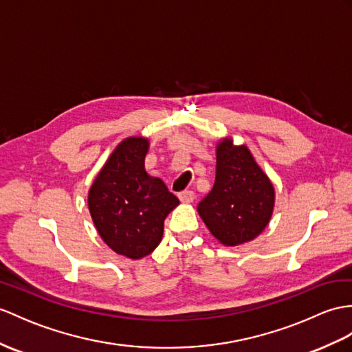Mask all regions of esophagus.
I'll return each mask as SVG.
<instances>
[{
	"label": "esophagus",
	"mask_w": 352,
	"mask_h": 352,
	"mask_svg": "<svg viewBox=\"0 0 352 352\" xmlns=\"http://www.w3.org/2000/svg\"><path fill=\"white\" fill-rule=\"evenodd\" d=\"M177 197H179V200H181L182 203H192L194 192L192 191H182V192L177 194Z\"/></svg>",
	"instance_id": "esophagus-1"
}]
</instances>
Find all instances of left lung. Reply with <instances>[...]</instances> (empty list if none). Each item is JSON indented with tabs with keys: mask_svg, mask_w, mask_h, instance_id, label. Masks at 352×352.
<instances>
[{
	"mask_svg": "<svg viewBox=\"0 0 352 352\" xmlns=\"http://www.w3.org/2000/svg\"><path fill=\"white\" fill-rule=\"evenodd\" d=\"M275 186L246 144L224 137L217 144V173L210 192L197 206L212 236L224 246L251 242L267 227Z\"/></svg>",
	"mask_w": 352,
	"mask_h": 352,
	"instance_id": "1",
	"label": "left lung"
}]
</instances>
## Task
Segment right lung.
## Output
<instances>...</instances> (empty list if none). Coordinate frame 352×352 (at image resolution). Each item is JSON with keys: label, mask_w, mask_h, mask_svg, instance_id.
<instances>
[{"label": "right lung", "mask_w": 352, "mask_h": 352, "mask_svg": "<svg viewBox=\"0 0 352 352\" xmlns=\"http://www.w3.org/2000/svg\"><path fill=\"white\" fill-rule=\"evenodd\" d=\"M148 151V137H126L88 192L91 218L102 242L131 260L143 258L160 245L164 219L179 204L166 184L144 168Z\"/></svg>", "instance_id": "add662e5"}]
</instances>
